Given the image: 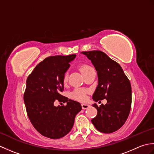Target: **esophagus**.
Here are the masks:
<instances>
[{
    "instance_id": "34e87169",
    "label": "esophagus",
    "mask_w": 154,
    "mask_h": 154,
    "mask_svg": "<svg viewBox=\"0 0 154 154\" xmlns=\"http://www.w3.org/2000/svg\"><path fill=\"white\" fill-rule=\"evenodd\" d=\"M81 106H82V109L85 110V109H87V108H89L90 106V105L88 104H86V103H82L81 104Z\"/></svg>"
}]
</instances>
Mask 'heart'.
Wrapping results in <instances>:
<instances>
[{"instance_id": "1", "label": "heart", "mask_w": 154, "mask_h": 154, "mask_svg": "<svg viewBox=\"0 0 154 154\" xmlns=\"http://www.w3.org/2000/svg\"><path fill=\"white\" fill-rule=\"evenodd\" d=\"M91 68L92 67H91L90 66H89V65H81L79 67V69H80V71L81 72V73H82L83 75ZM64 79H65V81H66L67 75H65ZM86 94H87L86 91L81 90V89H77L73 92V97L76 99L80 100H84L86 99Z\"/></svg>"}]
</instances>
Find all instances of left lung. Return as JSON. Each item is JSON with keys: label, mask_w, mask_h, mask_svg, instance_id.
I'll use <instances>...</instances> for the list:
<instances>
[{"label": "left lung", "mask_w": 154, "mask_h": 154, "mask_svg": "<svg viewBox=\"0 0 154 154\" xmlns=\"http://www.w3.org/2000/svg\"><path fill=\"white\" fill-rule=\"evenodd\" d=\"M92 62L97 72L98 85L93 95V100L106 99L107 103L99 107L97 115L91 120L94 127L103 133L116 131L125 123L132 104L131 85L120 65L101 51H83Z\"/></svg>", "instance_id": "left-lung-1"}]
</instances>
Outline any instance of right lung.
Masks as SVG:
<instances>
[{"mask_svg":"<svg viewBox=\"0 0 154 154\" xmlns=\"http://www.w3.org/2000/svg\"><path fill=\"white\" fill-rule=\"evenodd\" d=\"M76 57L56 55L45 58L34 68L26 80L24 101L28 116L37 131L51 139L67 135L73 126L81 104L60 94L63 90L65 73ZM57 99L65 106H54Z\"/></svg>","mask_w":154,"mask_h":154,"instance_id":"add662e5","label":"right lung"}]
</instances>
